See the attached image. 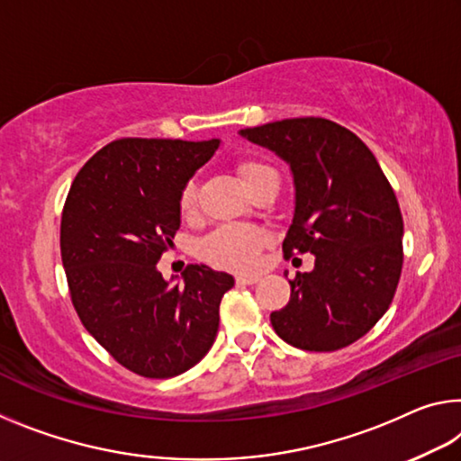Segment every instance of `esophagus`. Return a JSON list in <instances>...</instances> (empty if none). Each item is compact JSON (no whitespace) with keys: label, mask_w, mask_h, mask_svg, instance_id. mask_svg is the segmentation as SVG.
<instances>
[{"label":"esophagus","mask_w":461,"mask_h":461,"mask_svg":"<svg viewBox=\"0 0 461 461\" xmlns=\"http://www.w3.org/2000/svg\"><path fill=\"white\" fill-rule=\"evenodd\" d=\"M258 281H260L258 275H238L236 276V283L238 285H254V283H258Z\"/></svg>","instance_id":"obj_1"}]
</instances>
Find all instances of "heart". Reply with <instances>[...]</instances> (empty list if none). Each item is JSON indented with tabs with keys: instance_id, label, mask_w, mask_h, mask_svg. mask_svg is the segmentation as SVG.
<instances>
[{
	"instance_id": "b5f03b06",
	"label": "heart",
	"mask_w": 461,
	"mask_h": 461,
	"mask_svg": "<svg viewBox=\"0 0 461 461\" xmlns=\"http://www.w3.org/2000/svg\"><path fill=\"white\" fill-rule=\"evenodd\" d=\"M238 176L242 178L248 191L260 182L262 178L273 176L275 170L267 164L258 162V159H238L236 164ZM178 207L182 217H191L196 209V186L194 182L182 188ZM268 242V233L265 230L257 228V225H244V223H228L221 225L209 233L207 238L201 240L199 244V257L213 265L217 268L228 270H252L258 265V257L262 248Z\"/></svg>"
}]
</instances>
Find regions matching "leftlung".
Here are the masks:
<instances>
[{"mask_svg":"<svg viewBox=\"0 0 461 461\" xmlns=\"http://www.w3.org/2000/svg\"><path fill=\"white\" fill-rule=\"evenodd\" d=\"M242 135L294 172L295 215L285 258L316 257L312 273L289 281V303L270 313V324L303 350L353 345L388 312L404 262V221L390 180L353 131L322 116L267 122Z\"/></svg>","mask_w":461,"mask_h":461,"instance_id":"obj_1","label":"left lung"}]
</instances>
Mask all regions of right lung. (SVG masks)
Here are the masks:
<instances>
[{
    "instance_id": "add662e5",
    "label": "right lung",
    "mask_w": 461,
    "mask_h": 461,
    "mask_svg": "<svg viewBox=\"0 0 461 461\" xmlns=\"http://www.w3.org/2000/svg\"><path fill=\"white\" fill-rule=\"evenodd\" d=\"M219 139L125 137L87 159L61 213L73 308L116 363L149 379L180 375L213 345L233 279L188 265L185 283L156 268L180 228L178 199Z\"/></svg>"
}]
</instances>
